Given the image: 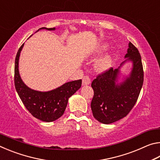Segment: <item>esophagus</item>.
Here are the masks:
<instances>
[{
    "mask_svg": "<svg viewBox=\"0 0 160 160\" xmlns=\"http://www.w3.org/2000/svg\"><path fill=\"white\" fill-rule=\"evenodd\" d=\"M90 82H91V80H90V78L89 77V75H86L83 77V78H82V85H89V84L90 83Z\"/></svg>",
    "mask_w": 160,
    "mask_h": 160,
    "instance_id": "obj_1",
    "label": "esophagus"
}]
</instances>
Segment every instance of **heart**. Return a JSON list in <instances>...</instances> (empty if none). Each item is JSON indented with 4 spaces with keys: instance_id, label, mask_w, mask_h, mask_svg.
<instances>
[{
    "instance_id": "1",
    "label": "heart",
    "mask_w": 160,
    "mask_h": 160,
    "mask_svg": "<svg viewBox=\"0 0 160 160\" xmlns=\"http://www.w3.org/2000/svg\"><path fill=\"white\" fill-rule=\"evenodd\" d=\"M107 46L106 45H103L102 47H101L100 49L103 50L105 48H106ZM112 57H111V56L109 55H107L104 56V57H102L101 59H99V60L97 61V63L96 64V67L97 70H105L109 68L111 66V65H112Z\"/></svg>"
}]
</instances>
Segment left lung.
I'll return each instance as SVG.
<instances>
[{"label":"left lung","mask_w":160,"mask_h":160,"mask_svg":"<svg viewBox=\"0 0 160 160\" xmlns=\"http://www.w3.org/2000/svg\"><path fill=\"white\" fill-rule=\"evenodd\" d=\"M125 57L132 61L133 67L130 77L124 82L116 83L119 70L110 68L97 75L92 82L94 90L92 112L94 117L102 123H112L125 117L138 99L144 71L139 51L131 42Z\"/></svg>","instance_id":"left-lung-1"}]
</instances>
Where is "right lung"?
<instances>
[{
  "instance_id": "add662e5",
  "label": "right lung",
  "mask_w": 160,
  "mask_h": 160,
  "mask_svg": "<svg viewBox=\"0 0 160 160\" xmlns=\"http://www.w3.org/2000/svg\"><path fill=\"white\" fill-rule=\"evenodd\" d=\"M48 30L55 28H42ZM24 44L19 48L15 61L14 82L16 91L20 99L29 113L39 120L51 122L63 114L68 104V98L71 97L82 85V80H74L65 83L60 88L49 92H38L27 87L19 74L18 61Z\"/></svg>"
}]
</instances>
